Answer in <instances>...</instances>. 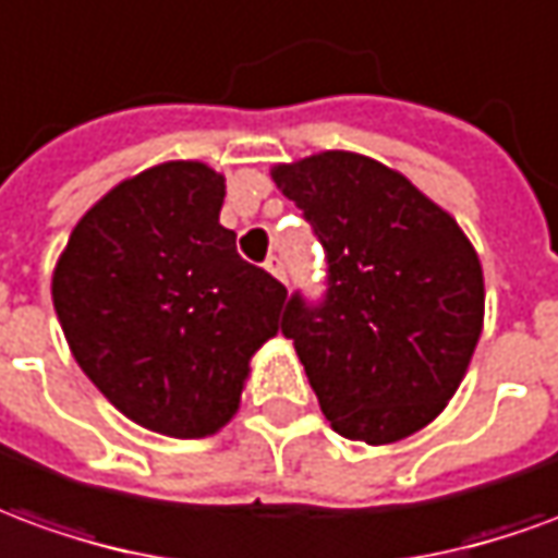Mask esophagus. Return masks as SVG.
Wrapping results in <instances>:
<instances>
[{
	"instance_id": "1",
	"label": "esophagus",
	"mask_w": 558,
	"mask_h": 558,
	"mask_svg": "<svg viewBox=\"0 0 558 558\" xmlns=\"http://www.w3.org/2000/svg\"><path fill=\"white\" fill-rule=\"evenodd\" d=\"M266 268H268V271H271V275H275V278H278V280H287V271H283V259H280L278 253H271V256H268V259H266Z\"/></svg>"
}]
</instances>
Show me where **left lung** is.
Instances as JSON below:
<instances>
[{"mask_svg":"<svg viewBox=\"0 0 558 558\" xmlns=\"http://www.w3.org/2000/svg\"><path fill=\"white\" fill-rule=\"evenodd\" d=\"M326 253V292L295 290L292 338L319 408L350 441L392 444L432 423L462 384L483 326L481 259L404 174L326 150L271 171Z\"/></svg>","mask_w":558,"mask_h":558,"instance_id":"left-lung-1","label":"left lung"}]
</instances>
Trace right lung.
Returning a JSON list of instances; mask_svg holds the SVG:
<instances>
[{
	"label": "right lung",
	"mask_w": 558,
	"mask_h": 558,
	"mask_svg": "<svg viewBox=\"0 0 558 558\" xmlns=\"http://www.w3.org/2000/svg\"><path fill=\"white\" fill-rule=\"evenodd\" d=\"M223 196V178L202 162L142 171L81 217L53 271L77 365L120 414L171 438L232 420L287 299L239 256L220 226Z\"/></svg>",
	"instance_id": "right-lung-1"
}]
</instances>
